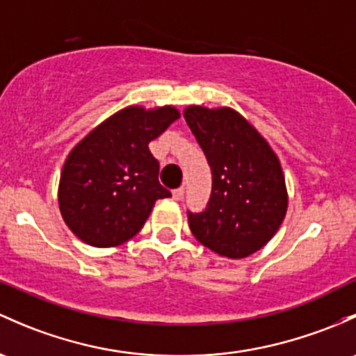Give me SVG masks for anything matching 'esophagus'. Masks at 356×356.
<instances>
[{"label": "esophagus", "instance_id": "1", "mask_svg": "<svg viewBox=\"0 0 356 356\" xmlns=\"http://www.w3.org/2000/svg\"><path fill=\"white\" fill-rule=\"evenodd\" d=\"M172 197H174L175 201H181L182 197H184V188L174 189V193H172Z\"/></svg>", "mask_w": 356, "mask_h": 356}]
</instances>
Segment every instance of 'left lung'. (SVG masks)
Wrapping results in <instances>:
<instances>
[{"label": "left lung", "instance_id": "1", "mask_svg": "<svg viewBox=\"0 0 356 356\" xmlns=\"http://www.w3.org/2000/svg\"><path fill=\"white\" fill-rule=\"evenodd\" d=\"M184 119L213 177L204 211H188L191 232L220 256H250L271 241L286 215L288 194L278 156L230 107L189 106Z\"/></svg>", "mask_w": 356, "mask_h": 356}]
</instances>
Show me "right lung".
I'll return each mask as SVG.
<instances>
[{"instance_id":"right-lung-1","label":"right lung","mask_w":356,"mask_h":356,"mask_svg":"<svg viewBox=\"0 0 356 356\" xmlns=\"http://www.w3.org/2000/svg\"><path fill=\"white\" fill-rule=\"evenodd\" d=\"M181 118L172 106H131L92 129L70 152L59 179V211L85 244L115 247L138 234L156 200L170 197L159 182L148 143Z\"/></svg>"}]
</instances>
